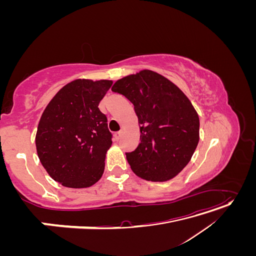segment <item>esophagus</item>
Masks as SVG:
<instances>
[{"mask_svg":"<svg viewBox=\"0 0 256 256\" xmlns=\"http://www.w3.org/2000/svg\"><path fill=\"white\" fill-rule=\"evenodd\" d=\"M122 131H118V132H116V134H114L116 140H120V138H122Z\"/></svg>","mask_w":256,"mask_h":256,"instance_id":"34e87169","label":"esophagus"}]
</instances>
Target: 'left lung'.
I'll list each match as a JSON object with an SVG mask.
<instances>
[{
  "label": "left lung",
  "instance_id": "obj_1",
  "mask_svg": "<svg viewBox=\"0 0 256 256\" xmlns=\"http://www.w3.org/2000/svg\"><path fill=\"white\" fill-rule=\"evenodd\" d=\"M112 90L134 106L141 143L126 152L134 173L148 182L172 180L189 164L200 140V120L191 102L157 72L141 70L114 83Z\"/></svg>",
  "mask_w": 256,
  "mask_h": 256
}]
</instances>
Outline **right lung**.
Here are the masks:
<instances>
[{"label":"right lung","instance_id":"1","mask_svg":"<svg viewBox=\"0 0 256 256\" xmlns=\"http://www.w3.org/2000/svg\"><path fill=\"white\" fill-rule=\"evenodd\" d=\"M112 83L72 81L42 112L35 138L38 158L48 174L64 187L88 188L104 174L112 134L98 106Z\"/></svg>","mask_w":256,"mask_h":256}]
</instances>
